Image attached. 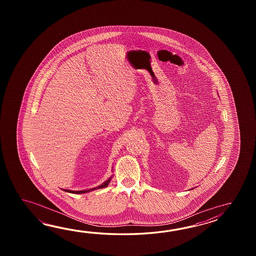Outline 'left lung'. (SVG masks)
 <instances>
[{
  "instance_id": "1",
  "label": "left lung",
  "mask_w": 256,
  "mask_h": 256,
  "mask_svg": "<svg viewBox=\"0 0 256 256\" xmlns=\"http://www.w3.org/2000/svg\"><path fill=\"white\" fill-rule=\"evenodd\" d=\"M192 190H193V188H192Z\"/></svg>"
}]
</instances>
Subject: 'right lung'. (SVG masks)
<instances>
[{
	"instance_id": "obj_1",
	"label": "right lung",
	"mask_w": 256,
	"mask_h": 256,
	"mask_svg": "<svg viewBox=\"0 0 256 256\" xmlns=\"http://www.w3.org/2000/svg\"><path fill=\"white\" fill-rule=\"evenodd\" d=\"M112 176H110L109 180H106V181H105L104 183H102V185L98 186H96V188H93L92 190L78 191L68 190H63L66 191V192H70V193H74V194H83V193H87V192H90V191L95 190H98V188H106L107 186L109 185V183L110 182V180H112Z\"/></svg>"
}]
</instances>
